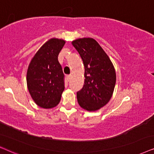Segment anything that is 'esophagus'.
Masks as SVG:
<instances>
[{
    "mask_svg": "<svg viewBox=\"0 0 154 154\" xmlns=\"http://www.w3.org/2000/svg\"><path fill=\"white\" fill-rule=\"evenodd\" d=\"M67 80H68V81L70 80V79H72V75H67Z\"/></svg>",
    "mask_w": 154,
    "mask_h": 154,
    "instance_id": "esophagus-1",
    "label": "esophagus"
}]
</instances>
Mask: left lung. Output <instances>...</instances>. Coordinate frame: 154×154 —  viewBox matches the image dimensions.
Here are the masks:
<instances>
[{
	"label": "left lung",
	"instance_id": "obj_1",
	"mask_svg": "<svg viewBox=\"0 0 154 154\" xmlns=\"http://www.w3.org/2000/svg\"><path fill=\"white\" fill-rule=\"evenodd\" d=\"M72 44L80 55L85 66V85L77 93V101L83 109L96 111L112 97L116 82V69L94 38H77Z\"/></svg>",
	"mask_w": 154,
	"mask_h": 154
}]
</instances>
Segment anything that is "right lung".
Wrapping results in <instances>:
<instances>
[{
    "instance_id": "obj_1",
    "label": "right lung",
    "mask_w": 154,
    "mask_h": 154,
    "mask_svg": "<svg viewBox=\"0 0 154 154\" xmlns=\"http://www.w3.org/2000/svg\"><path fill=\"white\" fill-rule=\"evenodd\" d=\"M65 41L52 38L38 49L26 72V85L36 105L45 109L56 107L64 91V75L58 56Z\"/></svg>"
}]
</instances>
